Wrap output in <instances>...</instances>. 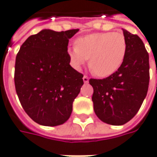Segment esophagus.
<instances>
[{
    "label": "esophagus",
    "instance_id": "34e87169",
    "mask_svg": "<svg viewBox=\"0 0 157 157\" xmlns=\"http://www.w3.org/2000/svg\"><path fill=\"white\" fill-rule=\"evenodd\" d=\"M83 82H85V83H87V82H88V81H89V78H88V77H87V76H86V75H84V76H83Z\"/></svg>",
    "mask_w": 157,
    "mask_h": 157
}]
</instances>
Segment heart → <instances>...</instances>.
Here are the masks:
<instances>
[{
    "mask_svg": "<svg viewBox=\"0 0 157 157\" xmlns=\"http://www.w3.org/2000/svg\"><path fill=\"white\" fill-rule=\"evenodd\" d=\"M128 50L127 40L121 33L100 32L78 38L69 48L68 55L73 67L79 70L89 59V68L99 77L117 72L124 62Z\"/></svg>",
    "mask_w": 157,
    "mask_h": 157,
    "instance_id": "1",
    "label": "heart"
}]
</instances>
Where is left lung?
<instances>
[{
    "instance_id": "obj_1",
    "label": "left lung",
    "mask_w": 157,
    "mask_h": 157,
    "mask_svg": "<svg viewBox=\"0 0 157 157\" xmlns=\"http://www.w3.org/2000/svg\"><path fill=\"white\" fill-rule=\"evenodd\" d=\"M128 50L122 65L105 79H90L94 112L105 123L120 126L135 116L146 97L150 82L149 54L137 35L123 29Z\"/></svg>"
}]
</instances>
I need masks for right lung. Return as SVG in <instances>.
I'll list each match as a JSON object with an SVG mask.
<instances>
[{
    "label": "right lung",
    "instance_id": "obj_1",
    "mask_svg": "<svg viewBox=\"0 0 157 157\" xmlns=\"http://www.w3.org/2000/svg\"><path fill=\"white\" fill-rule=\"evenodd\" d=\"M79 29H51L28 37L17 52L14 83L22 107L34 121L59 126L70 118L83 75L70 64L69 39Z\"/></svg>",
    "mask_w": 157,
    "mask_h": 157
}]
</instances>
